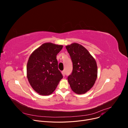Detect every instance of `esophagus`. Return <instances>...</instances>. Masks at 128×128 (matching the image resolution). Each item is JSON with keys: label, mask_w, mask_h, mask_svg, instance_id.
Segmentation results:
<instances>
[{"label": "esophagus", "mask_w": 128, "mask_h": 128, "mask_svg": "<svg viewBox=\"0 0 128 128\" xmlns=\"http://www.w3.org/2000/svg\"><path fill=\"white\" fill-rule=\"evenodd\" d=\"M61 73H62V74L63 76H65V71H62L61 72Z\"/></svg>", "instance_id": "obj_1"}]
</instances>
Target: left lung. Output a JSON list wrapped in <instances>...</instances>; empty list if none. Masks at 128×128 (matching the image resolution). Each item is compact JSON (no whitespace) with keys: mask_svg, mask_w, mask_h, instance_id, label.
I'll return each mask as SVG.
<instances>
[{"mask_svg":"<svg viewBox=\"0 0 128 128\" xmlns=\"http://www.w3.org/2000/svg\"><path fill=\"white\" fill-rule=\"evenodd\" d=\"M70 54L73 70L68 77L71 88L77 94L86 93L95 84L97 78V65L94 57L82 46L73 43L66 46Z\"/></svg>","mask_w":128,"mask_h":128,"instance_id":"left-lung-1","label":"left lung"}]
</instances>
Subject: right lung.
Instances as JSON below:
<instances>
[{
	"label": "right lung",
	"mask_w": 128,
	"mask_h": 128,
	"mask_svg": "<svg viewBox=\"0 0 128 128\" xmlns=\"http://www.w3.org/2000/svg\"><path fill=\"white\" fill-rule=\"evenodd\" d=\"M63 46L46 42L34 50L27 64V77L33 89L40 95L52 94L63 76L58 69L57 54Z\"/></svg>",
	"instance_id": "right-lung-1"
}]
</instances>
